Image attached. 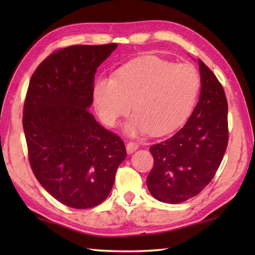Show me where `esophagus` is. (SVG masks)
<instances>
[{
	"label": "esophagus",
	"instance_id": "obj_1",
	"mask_svg": "<svg viewBox=\"0 0 255 255\" xmlns=\"http://www.w3.org/2000/svg\"><path fill=\"white\" fill-rule=\"evenodd\" d=\"M139 147V145H138L137 143H135V141H129V143H127L126 145V149H127V153L128 154H131L135 152V150Z\"/></svg>",
	"mask_w": 255,
	"mask_h": 255
}]
</instances>
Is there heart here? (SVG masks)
<instances>
[{"instance_id": "obj_1", "label": "heart", "mask_w": 255, "mask_h": 255, "mask_svg": "<svg viewBox=\"0 0 255 255\" xmlns=\"http://www.w3.org/2000/svg\"><path fill=\"white\" fill-rule=\"evenodd\" d=\"M200 86L195 66L147 56L125 64L112 77H99L92 99L107 126L115 127L119 118L130 111L132 103L136 114L125 124V132L165 135L187 120Z\"/></svg>"}]
</instances>
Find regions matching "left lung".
<instances>
[{"label": "left lung", "mask_w": 255, "mask_h": 255, "mask_svg": "<svg viewBox=\"0 0 255 255\" xmlns=\"http://www.w3.org/2000/svg\"><path fill=\"white\" fill-rule=\"evenodd\" d=\"M200 97L184 126L150 146L154 167L147 176L150 195L166 204L197 196L215 176L228 143L227 100L217 77L198 60Z\"/></svg>", "instance_id": "1"}]
</instances>
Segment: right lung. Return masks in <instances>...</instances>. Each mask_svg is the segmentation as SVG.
Wrapping results in <instances>:
<instances>
[{"label":"right lung","instance_id":"add662e5","mask_svg":"<svg viewBox=\"0 0 255 255\" xmlns=\"http://www.w3.org/2000/svg\"><path fill=\"white\" fill-rule=\"evenodd\" d=\"M116 48L75 45L55 51L29 83L22 124L30 166L46 191L72 208L106 200L127 155L122 138L89 111L97 68Z\"/></svg>","mask_w":255,"mask_h":255}]
</instances>
